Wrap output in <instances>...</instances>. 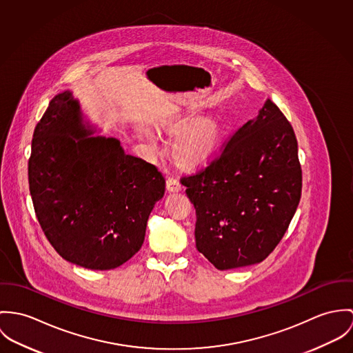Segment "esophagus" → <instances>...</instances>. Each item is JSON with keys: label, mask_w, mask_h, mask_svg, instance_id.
Here are the masks:
<instances>
[{"label": "esophagus", "mask_w": 353, "mask_h": 353, "mask_svg": "<svg viewBox=\"0 0 353 353\" xmlns=\"http://www.w3.org/2000/svg\"><path fill=\"white\" fill-rule=\"evenodd\" d=\"M166 188L169 192H179L181 190V183L179 181V179L170 176L166 179Z\"/></svg>", "instance_id": "esophagus-1"}]
</instances>
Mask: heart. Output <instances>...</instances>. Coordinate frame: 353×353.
<instances>
[{"instance_id":"b5f03b06","label":"heart","mask_w":353,"mask_h":353,"mask_svg":"<svg viewBox=\"0 0 353 353\" xmlns=\"http://www.w3.org/2000/svg\"><path fill=\"white\" fill-rule=\"evenodd\" d=\"M142 135L150 143H156V138L148 130H142ZM218 135L219 128L212 119H197L188 124L177 137L173 146L174 154L188 163L199 162L212 152Z\"/></svg>"}]
</instances>
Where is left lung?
Listing matches in <instances>:
<instances>
[{
	"label": "left lung",
	"mask_w": 353,
	"mask_h": 353,
	"mask_svg": "<svg viewBox=\"0 0 353 353\" xmlns=\"http://www.w3.org/2000/svg\"><path fill=\"white\" fill-rule=\"evenodd\" d=\"M180 181L196 210V249L221 271L261 263L281 241L301 200L294 128L267 100L257 118Z\"/></svg>",
	"instance_id": "1"
}]
</instances>
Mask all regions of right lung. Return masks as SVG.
Returning a JSON list of instances; mask_svg holds the SVG:
<instances>
[{
	"label": "right lung",
	"mask_w": 353,
	"mask_h": 353,
	"mask_svg": "<svg viewBox=\"0 0 353 353\" xmlns=\"http://www.w3.org/2000/svg\"><path fill=\"white\" fill-rule=\"evenodd\" d=\"M85 131L72 93L55 96L34 131L30 192L40 228L58 254L107 271L142 248L165 179L156 165L125 154L118 139Z\"/></svg>",
	"instance_id": "right-lung-1"
}]
</instances>
